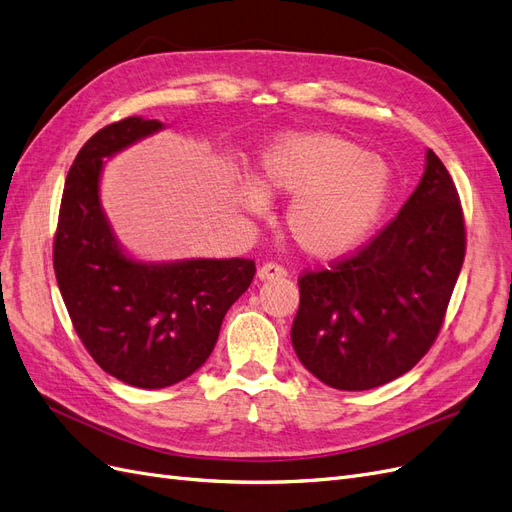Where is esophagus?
<instances>
[{"label":"esophagus","mask_w":512,"mask_h":512,"mask_svg":"<svg viewBox=\"0 0 512 512\" xmlns=\"http://www.w3.org/2000/svg\"><path fill=\"white\" fill-rule=\"evenodd\" d=\"M257 276H259V280H272V278H283V276H287V270L280 266V263H274V261H270V263H263V266L259 268V272H257Z\"/></svg>","instance_id":"1"}]
</instances>
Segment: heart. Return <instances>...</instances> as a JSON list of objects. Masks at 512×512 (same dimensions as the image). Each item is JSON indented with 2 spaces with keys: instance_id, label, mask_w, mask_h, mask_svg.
Returning <instances> with one entry per match:
<instances>
[{
  "instance_id": "1",
  "label": "heart",
  "mask_w": 512,
  "mask_h": 512,
  "mask_svg": "<svg viewBox=\"0 0 512 512\" xmlns=\"http://www.w3.org/2000/svg\"><path fill=\"white\" fill-rule=\"evenodd\" d=\"M257 183L244 187V208L266 212L263 192L293 197L285 212L287 234L300 251L321 259L346 255L364 242L391 193L383 159L334 134L274 140L259 157Z\"/></svg>"
}]
</instances>
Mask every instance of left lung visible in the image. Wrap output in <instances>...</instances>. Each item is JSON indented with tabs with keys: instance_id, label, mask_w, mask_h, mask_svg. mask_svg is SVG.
<instances>
[{
	"instance_id": "8db88e82",
	"label": "left lung",
	"mask_w": 512,
	"mask_h": 512,
	"mask_svg": "<svg viewBox=\"0 0 512 512\" xmlns=\"http://www.w3.org/2000/svg\"><path fill=\"white\" fill-rule=\"evenodd\" d=\"M417 189L351 257L300 276L295 355L342 391L381 387L432 349L461 263L466 225L451 174L427 151Z\"/></svg>"
}]
</instances>
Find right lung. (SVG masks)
<instances>
[{"instance_id":"obj_1","label":"right lung","mask_w":512,"mask_h":512,"mask_svg":"<svg viewBox=\"0 0 512 512\" xmlns=\"http://www.w3.org/2000/svg\"><path fill=\"white\" fill-rule=\"evenodd\" d=\"M163 125L127 117L80 148L65 178L53 266L65 308L89 355L110 376L163 389L210 357L225 312L249 289L253 259L142 263L127 257L100 204L104 157Z\"/></svg>"}]
</instances>
